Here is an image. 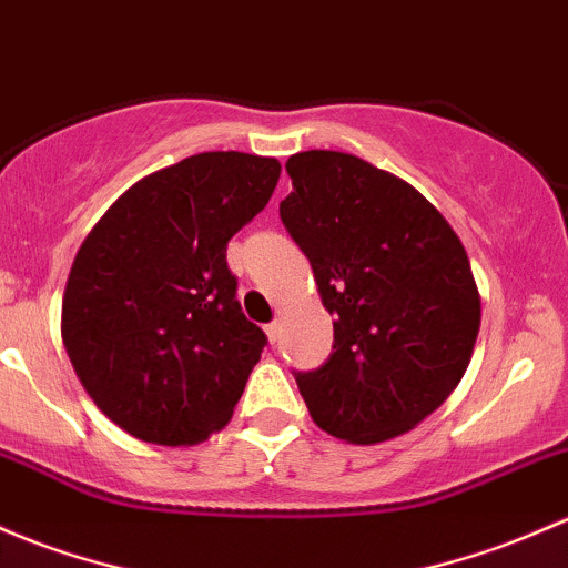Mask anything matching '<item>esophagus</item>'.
<instances>
[{"mask_svg":"<svg viewBox=\"0 0 568 568\" xmlns=\"http://www.w3.org/2000/svg\"><path fill=\"white\" fill-rule=\"evenodd\" d=\"M266 337H268V343H277V339H280V324H277V321L266 324Z\"/></svg>","mask_w":568,"mask_h":568,"instance_id":"obj_1","label":"esophagus"}]
</instances>
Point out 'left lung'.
Instances as JSON below:
<instances>
[{"label": "left lung", "mask_w": 568, "mask_h": 568, "mask_svg": "<svg viewBox=\"0 0 568 568\" xmlns=\"http://www.w3.org/2000/svg\"><path fill=\"white\" fill-rule=\"evenodd\" d=\"M280 220L334 315L332 354L296 373L310 416L351 444L419 425L463 378L481 324L470 261L452 225L408 182L345 152L285 163Z\"/></svg>", "instance_id": "1"}]
</instances>
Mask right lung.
Wrapping results in <instances>:
<instances>
[{
    "mask_svg": "<svg viewBox=\"0 0 568 568\" xmlns=\"http://www.w3.org/2000/svg\"><path fill=\"white\" fill-rule=\"evenodd\" d=\"M277 179L274 158L193 154L133 184L83 239L62 339L124 433L187 446L231 419L266 334L244 318L225 250Z\"/></svg>",
    "mask_w": 568,
    "mask_h": 568,
    "instance_id": "right-lung-1",
    "label": "right lung"
}]
</instances>
